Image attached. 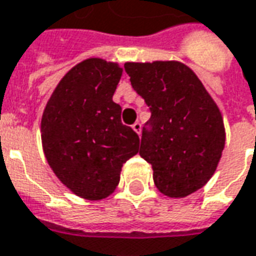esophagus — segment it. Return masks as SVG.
Instances as JSON below:
<instances>
[{"mask_svg": "<svg viewBox=\"0 0 256 256\" xmlns=\"http://www.w3.org/2000/svg\"><path fill=\"white\" fill-rule=\"evenodd\" d=\"M132 128H133V130L134 132H136V133L137 134H140L141 133V124L138 122H136L133 124V126H132Z\"/></svg>", "mask_w": 256, "mask_h": 256, "instance_id": "esophagus-1", "label": "esophagus"}]
</instances>
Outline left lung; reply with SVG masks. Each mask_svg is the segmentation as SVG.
Segmentation results:
<instances>
[{
    "label": "left lung",
    "mask_w": 256,
    "mask_h": 256,
    "mask_svg": "<svg viewBox=\"0 0 256 256\" xmlns=\"http://www.w3.org/2000/svg\"><path fill=\"white\" fill-rule=\"evenodd\" d=\"M133 88L150 106L140 155L164 196L184 198L214 176L226 142L223 116L201 80L178 60L126 62Z\"/></svg>",
    "instance_id": "obj_1"
}]
</instances>
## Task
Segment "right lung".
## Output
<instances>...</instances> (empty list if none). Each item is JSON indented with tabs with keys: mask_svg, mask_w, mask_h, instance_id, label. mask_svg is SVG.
Listing matches in <instances>:
<instances>
[{
	"mask_svg": "<svg viewBox=\"0 0 256 256\" xmlns=\"http://www.w3.org/2000/svg\"><path fill=\"white\" fill-rule=\"evenodd\" d=\"M123 69L88 58L66 73L41 118V144L60 183L80 198L100 201L116 190L123 164L138 152L140 138L122 124L112 101Z\"/></svg>",
	"mask_w": 256,
	"mask_h": 256,
	"instance_id": "right-lung-1",
	"label": "right lung"
}]
</instances>
